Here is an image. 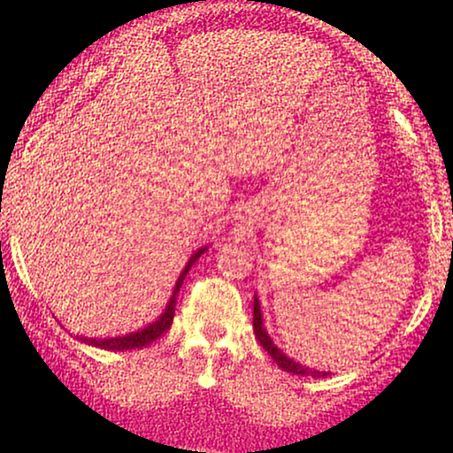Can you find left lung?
Returning a JSON list of instances; mask_svg holds the SVG:
<instances>
[{"mask_svg":"<svg viewBox=\"0 0 453 453\" xmlns=\"http://www.w3.org/2000/svg\"><path fill=\"white\" fill-rule=\"evenodd\" d=\"M253 330H256L259 345L268 351V356L273 357V360L279 364V368H283V371L294 372V375H300V377H315V379L330 375V372H326V371H315V368H309V366H304V364L292 360V357L285 356V353L280 351L277 345H274L273 339L268 336L266 327H264V317H262V309H259L257 296L253 298Z\"/></svg>","mask_w":453,"mask_h":453,"instance_id":"8db88e82","label":"left lung"}]
</instances>
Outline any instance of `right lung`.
<instances>
[{
    "mask_svg": "<svg viewBox=\"0 0 453 453\" xmlns=\"http://www.w3.org/2000/svg\"><path fill=\"white\" fill-rule=\"evenodd\" d=\"M209 249V244L202 249H197L194 256L189 257V262L185 264V268L180 270L179 279H176L174 283V289H173V296H170L168 304H165L164 313H161L157 319L153 321V324L140 327L136 332H129V334H123V336H108V339H89V336H76L78 341L85 342V345H91V347H100V349H106V351H127V349H140V347H147L153 342L155 339H159L161 334H164L165 330H168L170 326H173V319H174V306H176V296H179V289L180 285H183V280L187 277V273H189V268L194 266L196 259L202 256V253Z\"/></svg>",
    "mask_w": 453,
    "mask_h": 453,
    "instance_id": "right-lung-1",
    "label": "right lung"
}]
</instances>
